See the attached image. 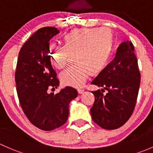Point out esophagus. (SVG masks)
Instances as JSON below:
<instances>
[{
	"label": "esophagus",
	"instance_id": "esophagus-1",
	"mask_svg": "<svg viewBox=\"0 0 153 153\" xmlns=\"http://www.w3.org/2000/svg\"><path fill=\"white\" fill-rule=\"evenodd\" d=\"M78 92L79 94H82V93H84V89H78Z\"/></svg>",
	"mask_w": 153,
	"mask_h": 153
}]
</instances>
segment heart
<instances>
[{
	"label": "heart",
	"mask_w": 153,
	"mask_h": 153,
	"mask_svg": "<svg viewBox=\"0 0 153 153\" xmlns=\"http://www.w3.org/2000/svg\"><path fill=\"white\" fill-rule=\"evenodd\" d=\"M63 46L51 45L49 57L57 69L67 65L70 55L76 64L60 75L65 86L79 87L89 75H95L106 67L113 45V35L109 28H77L62 37Z\"/></svg>",
	"instance_id": "b5f03b06"
}]
</instances>
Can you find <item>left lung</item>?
I'll list each match as a JSON object with an SVG mask.
<instances>
[{
    "label": "left lung",
    "instance_id": "8db88e82",
    "mask_svg": "<svg viewBox=\"0 0 153 153\" xmlns=\"http://www.w3.org/2000/svg\"><path fill=\"white\" fill-rule=\"evenodd\" d=\"M141 73L132 41L123 42L115 57L91 84L103 87L92 91L95 101L90 112L94 122L106 129L121 127L136 104ZM108 93L103 94L105 89Z\"/></svg>",
    "mask_w": 153,
    "mask_h": 153
}]
</instances>
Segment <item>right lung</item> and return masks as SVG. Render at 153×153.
Segmentation results:
<instances>
[{"label":"right lung","mask_w":153,"mask_h":153,"mask_svg":"<svg viewBox=\"0 0 153 153\" xmlns=\"http://www.w3.org/2000/svg\"><path fill=\"white\" fill-rule=\"evenodd\" d=\"M59 33L55 27L38 29L23 45L18 54L15 83L20 104L29 121L42 130L50 131L67 122L69 104L78 95L67 86L49 93L59 85L49 57V41Z\"/></svg>","instance_id":"obj_1"}]
</instances>
